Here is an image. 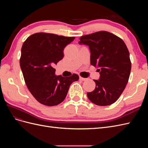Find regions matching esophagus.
I'll return each mask as SVG.
<instances>
[{
    "mask_svg": "<svg viewBox=\"0 0 148 148\" xmlns=\"http://www.w3.org/2000/svg\"><path fill=\"white\" fill-rule=\"evenodd\" d=\"M79 79L82 80V81H86V80H87V78H83V77H79Z\"/></svg>",
    "mask_w": 148,
    "mask_h": 148,
    "instance_id": "34e87169",
    "label": "esophagus"
}]
</instances>
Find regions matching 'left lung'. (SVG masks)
Masks as SVG:
<instances>
[{
	"label": "left lung",
	"mask_w": 148,
	"mask_h": 148,
	"mask_svg": "<svg viewBox=\"0 0 148 148\" xmlns=\"http://www.w3.org/2000/svg\"><path fill=\"white\" fill-rule=\"evenodd\" d=\"M79 44L89 46L90 62L99 69L96 88L88 92V99L97 106L113 104L122 95L128 83L132 64L126 44L117 36L105 31L82 36Z\"/></svg>",
	"instance_id": "8db88e82"
}]
</instances>
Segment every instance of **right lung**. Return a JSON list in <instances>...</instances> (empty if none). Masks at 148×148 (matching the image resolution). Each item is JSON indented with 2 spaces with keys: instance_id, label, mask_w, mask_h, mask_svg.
<instances>
[{
  "instance_id": "1",
  "label": "right lung",
  "mask_w": 148,
  "mask_h": 148,
  "mask_svg": "<svg viewBox=\"0 0 148 148\" xmlns=\"http://www.w3.org/2000/svg\"><path fill=\"white\" fill-rule=\"evenodd\" d=\"M75 37L38 33L26 39L21 47L20 67L30 92L41 104L54 106L63 101L78 75H56L53 68L64 57V50Z\"/></svg>"
}]
</instances>
